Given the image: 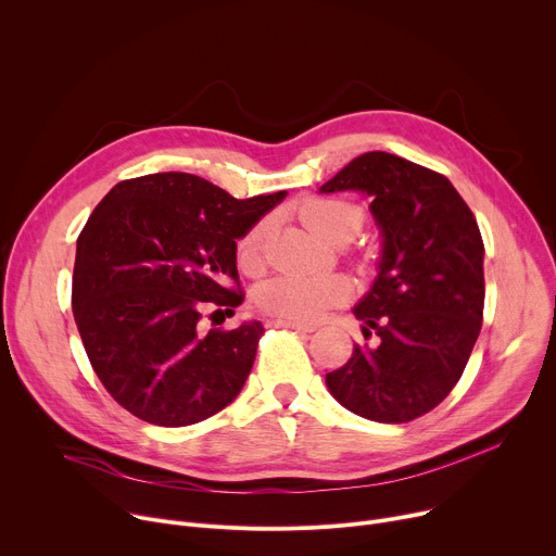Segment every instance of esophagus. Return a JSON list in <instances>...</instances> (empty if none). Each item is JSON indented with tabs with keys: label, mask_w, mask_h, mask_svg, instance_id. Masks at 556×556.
<instances>
[{
	"label": "esophagus",
	"mask_w": 556,
	"mask_h": 556,
	"mask_svg": "<svg viewBox=\"0 0 556 556\" xmlns=\"http://www.w3.org/2000/svg\"><path fill=\"white\" fill-rule=\"evenodd\" d=\"M275 328H290V330H302V332H313L317 326L315 324H304V321H288V319H275L270 321Z\"/></svg>",
	"instance_id": "obj_1"
}]
</instances>
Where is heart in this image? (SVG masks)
<instances>
[{
    "label": "heart",
    "instance_id": "b5f03b06",
    "mask_svg": "<svg viewBox=\"0 0 556 556\" xmlns=\"http://www.w3.org/2000/svg\"><path fill=\"white\" fill-rule=\"evenodd\" d=\"M302 224L321 241L342 245L351 241L362 224L364 212L346 199L313 197L300 205ZM270 235V218H258L239 239V262L248 270H256L264 262V250ZM351 298V283L344 277H298L277 275L258 283L254 302L258 311L288 321H315L328 308L340 306Z\"/></svg>",
    "mask_w": 556,
    "mask_h": 556
}]
</instances>
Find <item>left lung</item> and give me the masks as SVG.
I'll use <instances>...</instances> for the list:
<instances>
[{
	"instance_id": "8db88e82",
	"label": "left lung",
	"mask_w": 556,
	"mask_h": 556,
	"mask_svg": "<svg viewBox=\"0 0 556 556\" xmlns=\"http://www.w3.org/2000/svg\"><path fill=\"white\" fill-rule=\"evenodd\" d=\"M371 197L382 232L380 270L353 308L364 338L326 374L349 412L400 425L429 414L460 380L483 324V237L447 176L387 152L353 159L319 192Z\"/></svg>"
}]
</instances>
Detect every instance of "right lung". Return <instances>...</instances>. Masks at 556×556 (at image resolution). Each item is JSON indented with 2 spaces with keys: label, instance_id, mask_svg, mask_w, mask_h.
I'll use <instances>...</instances> for the list:
<instances>
[{
  "label": "right lung",
  "instance_id": "right-lung-1",
  "mask_svg": "<svg viewBox=\"0 0 556 556\" xmlns=\"http://www.w3.org/2000/svg\"><path fill=\"white\" fill-rule=\"evenodd\" d=\"M283 197L235 199L163 172L121 180L98 203L78 237L71 304L96 376L129 414L188 427L239 395L264 326L205 330L203 319L224 321L243 302L237 239Z\"/></svg>",
  "mask_w": 556,
  "mask_h": 556
}]
</instances>
